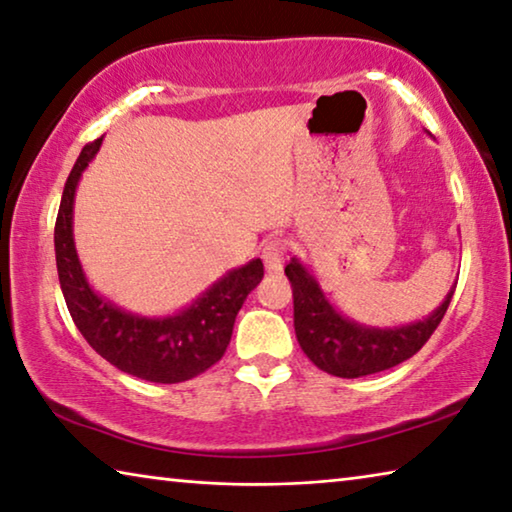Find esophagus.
Masks as SVG:
<instances>
[{
	"instance_id": "1",
	"label": "esophagus",
	"mask_w": 512,
	"mask_h": 512,
	"mask_svg": "<svg viewBox=\"0 0 512 512\" xmlns=\"http://www.w3.org/2000/svg\"><path fill=\"white\" fill-rule=\"evenodd\" d=\"M263 263L267 272H281L283 265H286V247H283L281 240L267 242L263 249Z\"/></svg>"
}]
</instances>
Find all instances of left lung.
Wrapping results in <instances>:
<instances>
[{
	"mask_svg": "<svg viewBox=\"0 0 512 512\" xmlns=\"http://www.w3.org/2000/svg\"><path fill=\"white\" fill-rule=\"evenodd\" d=\"M286 276L295 297V333L304 354L322 372L340 379L376 374L404 363L420 351L431 333L445 317L456 283L431 315L401 326H367L335 311L315 274L299 261L290 258Z\"/></svg>",
	"mask_w": 512,
	"mask_h": 512,
	"instance_id": "1",
	"label": "left lung"
}]
</instances>
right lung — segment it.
<instances>
[{
	"label": "right lung",
	"instance_id": "add662e5",
	"mask_svg": "<svg viewBox=\"0 0 512 512\" xmlns=\"http://www.w3.org/2000/svg\"><path fill=\"white\" fill-rule=\"evenodd\" d=\"M102 140L81 149L58 206L54 249L67 311L88 345L117 370L152 383L188 381L224 356L238 311L263 279V263L254 258L229 270L190 306L170 315H138L99 295L90 286L74 245V195Z\"/></svg>",
	"mask_w": 512,
	"mask_h": 512
}]
</instances>
